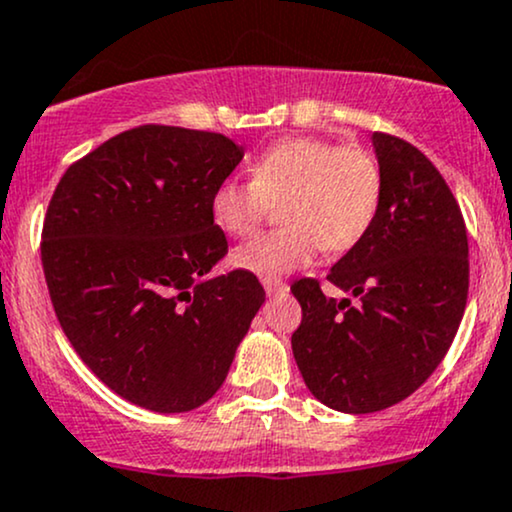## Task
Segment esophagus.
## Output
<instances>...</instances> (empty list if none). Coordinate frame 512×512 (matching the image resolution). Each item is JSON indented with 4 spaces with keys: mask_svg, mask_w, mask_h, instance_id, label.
I'll return each instance as SVG.
<instances>
[{
    "mask_svg": "<svg viewBox=\"0 0 512 512\" xmlns=\"http://www.w3.org/2000/svg\"><path fill=\"white\" fill-rule=\"evenodd\" d=\"M263 290L268 294H280L287 292V285L280 278H263Z\"/></svg>",
    "mask_w": 512,
    "mask_h": 512,
    "instance_id": "1",
    "label": "esophagus"
}]
</instances>
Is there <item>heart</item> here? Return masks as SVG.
I'll return each mask as SVG.
<instances>
[{
    "mask_svg": "<svg viewBox=\"0 0 512 512\" xmlns=\"http://www.w3.org/2000/svg\"><path fill=\"white\" fill-rule=\"evenodd\" d=\"M251 179H225L210 196L222 232L246 237L280 202L278 230L258 234L232 254V266L261 278H282L326 251H347L369 232L383 196L381 162L362 146L328 138H282L256 155Z\"/></svg>",
    "mask_w": 512,
    "mask_h": 512,
    "instance_id": "b5f03b06",
    "label": "heart"
}]
</instances>
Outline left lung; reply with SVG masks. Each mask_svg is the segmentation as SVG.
<instances>
[{
    "mask_svg": "<svg viewBox=\"0 0 512 512\" xmlns=\"http://www.w3.org/2000/svg\"><path fill=\"white\" fill-rule=\"evenodd\" d=\"M383 172L369 232L330 268L328 282L359 299L292 285L302 323L292 352L306 388L330 410L366 414L410 398L458 333L470 287V246L460 206L422 150L371 136Z\"/></svg>",
    "mask_w": 512,
    "mask_h": 512,
    "instance_id": "1",
    "label": "left lung"
}]
</instances>
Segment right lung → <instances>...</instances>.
I'll return each instance as SVG.
<instances>
[{"label": "right lung", "instance_id": "right-lung-1", "mask_svg": "<svg viewBox=\"0 0 512 512\" xmlns=\"http://www.w3.org/2000/svg\"><path fill=\"white\" fill-rule=\"evenodd\" d=\"M242 158L222 134L146 124L54 189L40 246L54 314L83 364L143 410L213 398L266 302L254 273L208 278L227 254L210 196Z\"/></svg>", "mask_w": 512, "mask_h": 512}]
</instances>
